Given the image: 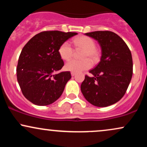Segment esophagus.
I'll list each match as a JSON object with an SVG mask.
<instances>
[{
	"instance_id": "34e87169",
	"label": "esophagus",
	"mask_w": 147,
	"mask_h": 147,
	"mask_svg": "<svg viewBox=\"0 0 147 147\" xmlns=\"http://www.w3.org/2000/svg\"><path fill=\"white\" fill-rule=\"evenodd\" d=\"M71 75L72 77H74V76H75V72H71Z\"/></svg>"
}]
</instances>
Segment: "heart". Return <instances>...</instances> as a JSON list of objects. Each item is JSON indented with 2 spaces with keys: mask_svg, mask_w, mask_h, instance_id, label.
<instances>
[{
  "mask_svg": "<svg viewBox=\"0 0 147 147\" xmlns=\"http://www.w3.org/2000/svg\"><path fill=\"white\" fill-rule=\"evenodd\" d=\"M74 45L77 49L83 50L84 52L82 55V61L71 59L68 61L65 65V69L67 71H70L75 73H79L90 68L92 62L96 61L99 59V52L96 49L95 42L92 38L86 36H81L75 38L73 41ZM59 54L61 59L68 60L73 55V48L68 41H65L60 45L59 48ZM90 58V60L88 59Z\"/></svg>",
  "mask_w": 147,
  "mask_h": 147,
  "instance_id": "obj_1",
  "label": "heart"
}]
</instances>
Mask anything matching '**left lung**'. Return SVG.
Segmentation results:
<instances>
[{
  "label": "left lung",
  "mask_w": 147,
  "mask_h": 147,
  "mask_svg": "<svg viewBox=\"0 0 147 147\" xmlns=\"http://www.w3.org/2000/svg\"><path fill=\"white\" fill-rule=\"evenodd\" d=\"M86 35L98 41L102 49L99 63L86 75L81 90L86 99L98 107L115 104L122 98L133 75L131 52L124 40L111 31H95Z\"/></svg>",
  "instance_id": "8db88e82"
}]
</instances>
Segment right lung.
I'll use <instances>...</instances> for the list:
<instances>
[{
	"mask_svg": "<svg viewBox=\"0 0 147 147\" xmlns=\"http://www.w3.org/2000/svg\"><path fill=\"white\" fill-rule=\"evenodd\" d=\"M76 34L57 30L41 32L23 47L16 68L17 80L25 98L35 105L51 104L63 93L71 74H55L64 65L59 48Z\"/></svg>",
	"mask_w": 147,
	"mask_h": 147,
	"instance_id": "obj_1",
	"label": "right lung"
}]
</instances>
